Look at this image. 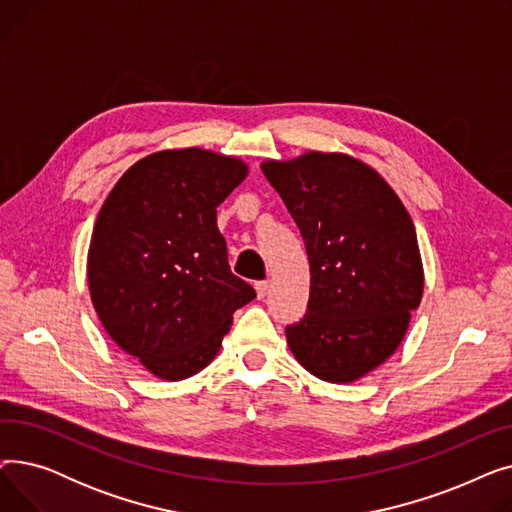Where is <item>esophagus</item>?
<instances>
[{
    "label": "esophagus",
    "instance_id": "esophagus-1",
    "mask_svg": "<svg viewBox=\"0 0 512 512\" xmlns=\"http://www.w3.org/2000/svg\"><path fill=\"white\" fill-rule=\"evenodd\" d=\"M267 288H270V282H267V280H261V282H257V284H255L257 299H263V297H265V294H267Z\"/></svg>",
    "mask_w": 512,
    "mask_h": 512
}]
</instances>
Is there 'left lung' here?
I'll return each instance as SVG.
<instances>
[{"mask_svg":"<svg viewBox=\"0 0 512 512\" xmlns=\"http://www.w3.org/2000/svg\"><path fill=\"white\" fill-rule=\"evenodd\" d=\"M263 174L309 257V303L286 326L292 355L315 378L348 384L382 365L421 303L415 226L384 178L342 153L265 161Z\"/></svg>","mask_w":512,"mask_h":512,"instance_id":"1","label":"left lung"}]
</instances>
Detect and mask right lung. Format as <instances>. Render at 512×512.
Returning <instances> with one entry per match:
<instances>
[{
	"mask_svg": "<svg viewBox=\"0 0 512 512\" xmlns=\"http://www.w3.org/2000/svg\"><path fill=\"white\" fill-rule=\"evenodd\" d=\"M247 166L203 149L153 153L105 199L89 247V290L103 328L161 380L218 355L255 290L230 272L215 209Z\"/></svg>",
	"mask_w": 512,
	"mask_h": 512,
	"instance_id": "right-lung-1",
	"label": "right lung"
}]
</instances>
